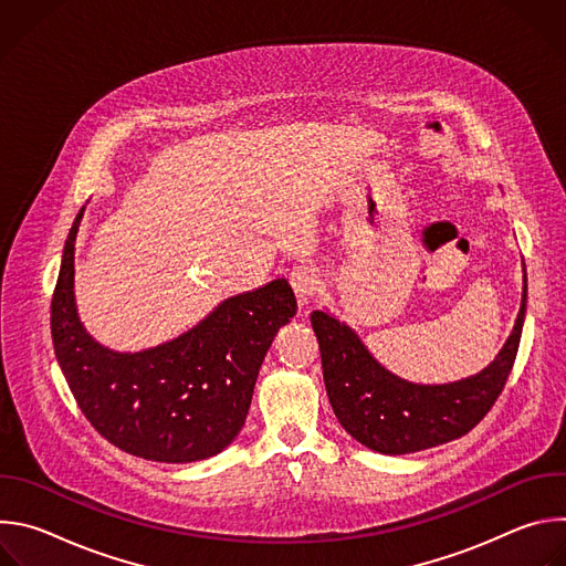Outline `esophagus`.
Returning <instances> with one entry per match:
<instances>
[{
    "label": "esophagus",
    "instance_id": "obj_1",
    "mask_svg": "<svg viewBox=\"0 0 566 566\" xmlns=\"http://www.w3.org/2000/svg\"><path fill=\"white\" fill-rule=\"evenodd\" d=\"M289 282L295 291L300 308H304L313 300V295L317 293V286H319V280H317L315 271L308 269V266H295L289 275Z\"/></svg>",
    "mask_w": 566,
    "mask_h": 566
}]
</instances>
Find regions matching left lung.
I'll list each match as a JSON object with an SVG mask.
<instances>
[{
	"instance_id": "8db88e82",
	"label": "left lung",
	"mask_w": 566,
	"mask_h": 566,
	"mask_svg": "<svg viewBox=\"0 0 566 566\" xmlns=\"http://www.w3.org/2000/svg\"><path fill=\"white\" fill-rule=\"evenodd\" d=\"M524 266V262H522ZM515 327L481 371L452 382H412L380 365L360 336L329 308L311 313L322 376L340 426L380 454L421 452L468 434L495 406L513 369L526 317V269Z\"/></svg>"
}]
</instances>
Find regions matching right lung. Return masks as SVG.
Segmentation results:
<instances>
[{
    "label": "right lung",
    "instance_id": "right-lung-1",
    "mask_svg": "<svg viewBox=\"0 0 566 566\" xmlns=\"http://www.w3.org/2000/svg\"><path fill=\"white\" fill-rule=\"evenodd\" d=\"M85 208L64 241L51 302L57 365L87 421L116 448L160 463L219 454L244 428L255 380L280 327L297 311L277 277L221 300L181 336L140 352L101 345L75 304V239Z\"/></svg>",
    "mask_w": 566,
    "mask_h": 566
}]
</instances>
